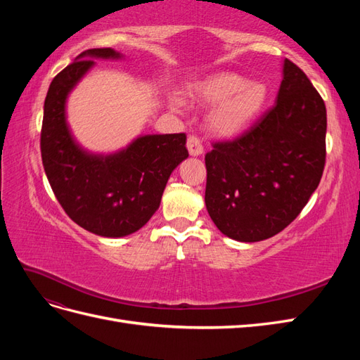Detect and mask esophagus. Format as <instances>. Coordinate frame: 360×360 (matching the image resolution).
Returning a JSON list of instances; mask_svg holds the SVG:
<instances>
[{"label": "esophagus", "mask_w": 360, "mask_h": 360, "mask_svg": "<svg viewBox=\"0 0 360 360\" xmlns=\"http://www.w3.org/2000/svg\"><path fill=\"white\" fill-rule=\"evenodd\" d=\"M188 150H189V153H191L192 156H200V155L202 153V150H204L201 139H200L198 136L191 135V136L188 138Z\"/></svg>", "instance_id": "1"}]
</instances>
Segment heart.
<instances>
[{
	"label": "heart",
	"instance_id": "1",
	"mask_svg": "<svg viewBox=\"0 0 360 360\" xmlns=\"http://www.w3.org/2000/svg\"><path fill=\"white\" fill-rule=\"evenodd\" d=\"M197 94L207 103H220L212 112L210 126L216 134L231 136L243 130L263 110L269 90L266 84L248 82L237 73H219L201 82Z\"/></svg>",
	"mask_w": 360,
	"mask_h": 360
}]
</instances>
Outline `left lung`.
Instances as JSON below:
<instances>
[{
	"instance_id": "left-lung-1",
	"label": "left lung",
	"mask_w": 360,
	"mask_h": 360,
	"mask_svg": "<svg viewBox=\"0 0 360 360\" xmlns=\"http://www.w3.org/2000/svg\"><path fill=\"white\" fill-rule=\"evenodd\" d=\"M326 127L320 93L285 60L276 103L205 155V207L222 234L259 242L296 219L323 176Z\"/></svg>"
}]
</instances>
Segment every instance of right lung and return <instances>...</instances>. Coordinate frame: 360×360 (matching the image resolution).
Here are the masks:
<instances>
[{
    "mask_svg": "<svg viewBox=\"0 0 360 360\" xmlns=\"http://www.w3.org/2000/svg\"><path fill=\"white\" fill-rule=\"evenodd\" d=\"M97 58H118L111 48L82 52L52 79L43 111L40 151L53 195L73 222L103 237L138 231L158 210L163 189L189 156L186 134L147 135L111 156L85 153L64 117L69 91Z\"/></svg>",
    "mask_w": 360,
    "mask_h": 360,
    "instance_id": "add662e5",
    "label": "right lung"
}]
</instances>
